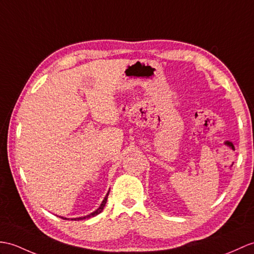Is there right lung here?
I'll use <instances>...</instances> for the list:
<instances>
[{
	"label": "right lung",
	"mask_w": 254,
	"mask_h": 254,
	"mask_svg": "<svg viewBox=\"0 0 254 254\" xmlns=\"http://www.w3.org/2000/svg\"><path fill=\"white\" fill-rule=\"evenodd\" d=\"M108 194H109V191H108V192H107V194H106V196H105V198H104V200H103V202L100 203L99 208H98L97 210H95L94 212H92V213H91V214H88V215L81 216V217H75V219H71V221H80V220H84V219H88V217H93V216H95V215L99 214L100 212H102V211L104 210V208H105V204H106V202H107ZM62 219H64V220H69V219H67V217H63V216H62Z\"/></svg>",
	"instance_id": "obj_1"
}]
</instances>
